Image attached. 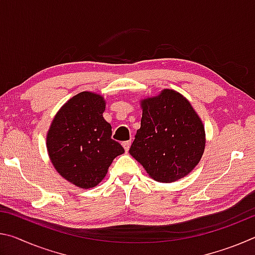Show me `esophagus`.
<instances>
[{"label":"esophagus","instance_id":"obj_1","mask_svg":"<svg viewBox=\"0 0 255 255\" xmlns=\"http://www.w3.org/2000/svg\"><path fill=\"white\" fill-rule=\"evenodd\" d=\"M130 145H131L130 140H126V141H124V143H123V146H124V148H125V150H126V152H128L129 148H130Z\"/></svg>","mask_w":255,"mask_h":255}]
</instances>
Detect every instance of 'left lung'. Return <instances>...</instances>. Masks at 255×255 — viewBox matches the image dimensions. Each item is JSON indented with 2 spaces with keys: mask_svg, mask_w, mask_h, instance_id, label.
Here are the masks:
<instances>
[{
  "mask_svg": "<svg viewBox=\"0 0 255 255\" xmlns=\"http://www.w3.org/2000/svg\"><path fill=\"white\" fill-rule=\"evenodd\" d=\"M140 128L129 153L158 182H174L188 175L201 159L206 133L190 102L174 90L140 101Z\"/></svg>",
  "mask_w": 255,
  "mask_h": 255,
  "instance_id": "8db88e82",
  "label": "left lung"
}]
</instances>
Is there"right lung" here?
I'll use <instances>...</instances> for the list:
<instances>
[{
  "label": "right lung",
  "mask_w": 255,
  "mask_h": 255,
  "mask_svg": "<svg viewBox=\"0 0 255 255\" xmlns=\"http://www.w3.org/2000/svg\"><path fill=\"white\" fill-rule=\"evenodd\" d=\"M102 96L81 92L60 108L47 133V150L56 171L79 188L98 185L115 157L125 153L111 138Z\"/></svg>",
  "instance_id": "1"
}]
</instances>
